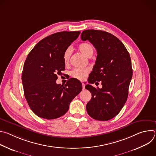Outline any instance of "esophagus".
Wrapping results in <instances>:
<instances>
[{
	"label": "esophagus",
	"instance_id": "1",
	"mask_svg": "<svg viewBox=\"0 0 156 156\" xmlns=\"http://www.w3.org/2000/svg\"><path fill=\"white\" fill-rule=\"evenodd\" d=\"M82 87H83V90H84V89H85V84H84L83 83H82Z\"/></svg>",
	"mask_w": 156,
	"mask_h": 156
}]
</instances>
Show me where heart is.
Returning a JSON list of instances; mask_svg holds the SVG:
<instances>
[{
  "label": "heart",
  "instance_id": "heart-1",
  "mask_svg": "<svg viewBox=\"0 0 156 156\" xmlns=\"http://www.w3.org/2000/svg\"><path fill=\"white\" fill-rule=\"evenodd\" d=\"M79 51L87 57H91L94 54V48L91 44L84 42L81 43L78 47ZM71 55V49H66L63 54V62L65 64H67L70 60ZM89 70L87 69H75L70 73L72 77L79 80H84Z\"/></svg>",
  "mask_w": 156,
  "mask_h": 156
}]
</instances>
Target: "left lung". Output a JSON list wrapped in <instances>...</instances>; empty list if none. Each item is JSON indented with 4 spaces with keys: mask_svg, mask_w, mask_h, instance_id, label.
Wrapping results in <instances>:
<instances>
[{
    "mask_svg": "<svg viewBox=\"0 0 156 156\" xmlns=\"http://www.w3.org/2000/svg\"><path fill=\"white\" fill-rule=\"evenodd\" d=\"M81 38L93 44L98 54L88 81L90 84L101 81L102 85L101 89L91 84L85 86L92 94L86 106L87 112L95 120H110L120 112L128 98L133 75L129 52L117 37L108 32L84 30Z\"/></svg>",
    "mask_w": 156,
    "mask_h": 156,
    "instance_id": "left-lung-1",
    "label": "left lung"
}]
</instances>
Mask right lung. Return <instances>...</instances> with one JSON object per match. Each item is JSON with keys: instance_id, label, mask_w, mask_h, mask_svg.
<instances>
[{"instance_id": "add662e5", "label": "right lung", "mask_w": 156, "mask_h": 156, "mask_svg": "<svg viewBox=\"0 0 156 156\" xmlns=\"http://www.w3.org/2000/svg\"><path fill=\"white\" fill-rule=\"evenodd\" d=\"M80 31H62L41 40L24 63L22 83L27 101L38 117L48 120L66 114L72 101L82 90L81 83L70 78L57 84V75L65 70L63 54Z\"/></svg>"}]
</instances>
